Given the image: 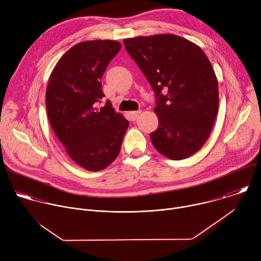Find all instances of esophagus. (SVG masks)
I'll return each instance as SVG.
<instances>
[{
  "label": "esophagus",
  "mask_w": 261,
  "mask_h": 261,
  "mask_svg": "<svg viewBox=\"0 0 261 261\" xmlns=\"http://www.w3.org/2000/svg\"><path fill=\"white\" fill-rule=\"evenodd\" d=\"M140 115V110H137V111H131L130 113V117H131V119L133 120V121H135L137 118H138V116Z\"/></svg>",
  "instance_id": "34e87169"
}]
</instances>
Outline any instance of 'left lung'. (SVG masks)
I'll return each instance as SVG.
<instances>
[{
  "label": "left lung",
  "instance_id": "obj_1",
  "mask_svg": "<svg viewBox=\"0 0 261 261\" xmlns=\"http://www.w3.org/2000/svg\"><path fill=\"white\" fill-rule=\"evenodd\" d=\"M123 42L157 97L159 125L150 134L153 145L171 160L192 156L210 137L219 109L218 81L207 57L198 45L173 34Z\"/></svg>",
  "mask_w": 261,
  "mask_h": 261
}]
</instances>
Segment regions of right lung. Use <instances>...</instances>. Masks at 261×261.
Returning a JSON list of instances; mask_svg holds the SVG:
<instances>
[{
  "instance_id": "right-lung-1",
  "label": "right lung",
  "mask_w": 261,
  "mask_h": 261,
  "mask_svg": "<svg viewBox=\"0 0 261 261\" xmlns=\"http://www.w3.org/2000/svg\"><path fill=\"white\" fill-rule=\"evenodd\" d=\"M122 45L115 40L84 41L55 66L46 89L50 126L69 157L90 171L106 168L118 157L129 122L104 98L101 77Z\"/></svg>"
}]
</instances>
